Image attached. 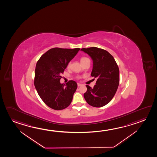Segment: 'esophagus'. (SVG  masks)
Here are the masks:
<instances>
[{
    "instance_id": "34e87169",
    "label": "esophagus",
    "mask_w": 157,
    "mask_h": 157,
    "mask_svg": "<svg viewBox=\"0 0 157 157\" xmlns=\"http://www.w3.org/2000/svg\"><path fill=\"white\" fill-rule=\"evenodd\" d=\"M82 85L81 84V83H77V86H78V87H80L81 86H82Z\"/></svg>"
}]
</instances>
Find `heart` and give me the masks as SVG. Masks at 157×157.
I'll list each match as a JSON object with an SVG mask.
<instances>
[{
  "label": "heart",
  "mask_w": 157,
  "mask_h": 157,
  "mask_svg": "<svg viewBox=\"0 0 157 157\" xmlns=\"http://www.w3.org/2000/svg\"><path fill=\"white\" fill-rule=\"evenodd\" d=\"M90 60L89 58H88L87 57L83 56V57H82V58H81V60H81V63H82V64H83L84 63H85L86 61H87V60ZM70 66H71V62L70 61V62L68 63L67 65V68H69ZM77 78H79L80 77H78Z\"/></svg>",
  "instance_id": "heart-1"
}]
</instances>
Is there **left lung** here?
<instances>
[{"label":"left lung","mask_w":157,"mask_h":157,"mask_svg":"<svg viewBox=\"0 0 157 157\" xmlns=\"http://www.w3.org/2000/svg\"><path fill=\"white\" fill-rule=\"evenodd\" d=\"M81 50L92 59L91 76L97 79L93 88L86 85L87 90L84 93V98L91 106L97 108L104 106L114 97L119 85V69L117 63L108 52L101 48L90 47Z\"/></svg>","instance_id":"8db88e82"}]
</instances>
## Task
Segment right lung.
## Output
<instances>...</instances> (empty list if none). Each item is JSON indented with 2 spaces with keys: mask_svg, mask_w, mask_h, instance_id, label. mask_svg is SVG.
<instances>
[{
  "mask_svg": "<svg viewBox=\"0 0 157 157\" xmlns=\"http://www.w3.org/2000/svg\"><path fill=\"white\" fill-rule=\"evenodd\" d=\"M80 50L78 48H52L38 60L34 85L40 98L52 109L63 110L71 103L77 83L70 80L66 85L61 84L60 80L68 63Z\"/></svg>",
  "mask_w": 157,
  "mask_h": 157,
  "instance_id": "right-lung-1",
  "label": "right lung"
}]
</instances>
